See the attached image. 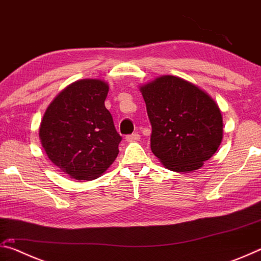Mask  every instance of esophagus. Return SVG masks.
Wrapping results in <instances>:
<instances>
[{
  "instance_id": "34e87169",
  "label": "esophagus",
  "mask_w": 261,
  "mask_h": 261,
  "mask_svg": "<svg viewBox=\"0 0 261 261\" xmlns=\"http://www.w3.org/2000/svg\"><path fill=\"white\" fill-rule=\"evenodd\" d=\"M126 141H138L140 139V135L139 134H132L125 137Z\"/></svg>"
}]
</instances>
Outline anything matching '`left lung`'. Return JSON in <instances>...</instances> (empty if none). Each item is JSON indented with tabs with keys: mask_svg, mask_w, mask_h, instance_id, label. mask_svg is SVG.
I'll use <instances>...</instances> for the list:
<instances>
[{
	"mask_svg": "<svg viewBox=\"0 0 261 261\" xmlns=\"http://www.w3.org/2000/svg\"><path fill=\"white\" fill-rule=\"evenodd\" d=\"M152 125L151 149L167 169L192 173L218 151L222 115L199 87L176 76H161L140 87Z\"/></svg>",
	"mask_w": 261,
	"mask_h": 261,
	"instance_id": "1",
	"label": "left lung"
}]
</instances>
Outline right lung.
Listing matches in <instances>:
<instances>
[{"mask_svg": "<svg viewBox=\"0 0 261 261\" xmlns=\"http://www.w3.org/2000/svg\"><path fill=\"white\" fill-rule=\"evenodd\" d=\"M108 91L101 79H81L60 92L42 117V147L62 173L73 179H95L117 158L122 137L105 107Z\"/></svg>", "mask_w": 261, "mask_h": 261, "instance_id": "right-lung-1", "label": "right lung"}]
</instances>
